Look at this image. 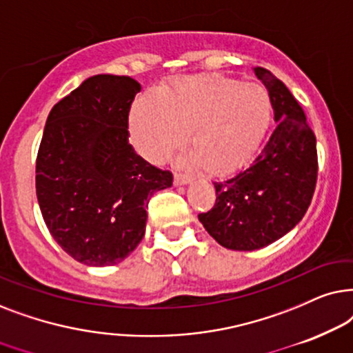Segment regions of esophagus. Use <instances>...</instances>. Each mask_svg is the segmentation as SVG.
I'll return each mask as SVG.
<instances>
[{
	"label": "esophagus",
	"mask_w": 353,
	"mask_h": 353,
	"mask_svg": "<svg viewBox=\"0 0 353 353\" xmlns=\"http://www.w3.org/2000/svg\"><path fill=\"white\" fill-rule=\"evenodd\" d=\"M190 181H192V177L189 176V174H177L176 176L177 185H187V184H190Z\"/></svg>",
	"instance_id": "obj_1"
}]
</instances>
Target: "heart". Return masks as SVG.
Returning <instances> with one entry per match:
<instances>
[{
    "label": "heart",
    "instance_id": "obj_1",
    "mask_svg": "<svg viewBox=\"0 0 353 353\" xmlns=\"http://www.w3.org/2000/svg\"><path fill=\"white\" fill-rule=\"evenodd\" d=\"M272 105L260 83L221 75H189L139 98L130 111V135L143 157L161 159L189 131L194 148L185 159L211 169L242 163L260 145Z\"/></svg>",
    "mask_w": 353,
    "mask_h": 353
}]
</instances>
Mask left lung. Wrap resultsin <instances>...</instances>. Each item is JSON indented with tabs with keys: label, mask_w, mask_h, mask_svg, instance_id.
I'll return each instance as SVG.
<instances>
[{
	"label": "left lung",
	"mask_w": 353,
	"mask_h": 353,
	"mask_svg": "<svg viewBox=\"0 0 353 353\" xmlns=\"http://www.w3.org/2000/svg\"><path fill=\"white\" fill-rule=\"evenodd\" d=\"M253 72L266 87L276 128L247 166L213 182L216 203L199 221L219 245L252 252L279 241L307 213L316 185V137L302 106L276 75Z\"/></svg>",
	"instance_id": "obj_1"
}]
</instances>
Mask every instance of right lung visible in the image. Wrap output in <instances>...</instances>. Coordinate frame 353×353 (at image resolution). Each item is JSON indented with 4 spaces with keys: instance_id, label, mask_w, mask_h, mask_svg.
<instances>
[{
    "instance_id": "add662e5",
    "label": "right lung",
    "mask_w": 353,
    "mask_h": 353,
    "mask_svg": "<svg viewBox=\"0 0 353 353\" xmlns=\"http://www.w3.org/2000/svg\"><path fill=\"white\" fill-rule=\"evenodd\" d=\"M140 83L98 74L50 111L37 157V199L51 236L87 266H112L135 250L148 200L172 185L129 143Z\"/></svg>"
}]
</instances>
